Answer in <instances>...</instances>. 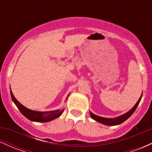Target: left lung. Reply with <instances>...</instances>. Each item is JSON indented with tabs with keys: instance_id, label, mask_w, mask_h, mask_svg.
<instances>
[{
	"instance_id": "8db88e82",
	"label": "left lung",
	"mask_w": 152,
	"mask_h": 152,
	"mask_svg": "<svg viewBox=\"0 0 152 152\" xmlns=\"http://www.w3.org/2000/svg\"><path fill=\"white\" fill-rule=\"evenodd\" d=\"M142 95H141L140 98H139V100H138V102H137V104L134 105V107L132 108L130 111H129L128 112L126 113V114L121 115V116H118V117L111 118H104V117H102V116H97V115H96V114H94L93 113L91 112V111L89 112L90 116H91V117L93 118V119L95 120V121H98V122H99V123L102 124L107 125V126H116V125L121 124V123L124 122L126 119H128V118H129L132 114H133V113L135 111L136 109H137L138 105H139V102H140L141 99H142Z\"/></svg>"
}]
</instances>
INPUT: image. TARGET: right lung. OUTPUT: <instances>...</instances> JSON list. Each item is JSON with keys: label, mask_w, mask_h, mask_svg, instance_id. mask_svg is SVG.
I'll return each mask as SVG.
<instances>
[{"label": "right lung", "mask_w": 152, "mask_h": 152, "mask_svg": "<svg viewBox=\"0 0 152 152\" xmlns=\"http://www.w3.org/2000/svg\"><path fill=\"white\" fill-rule=\"evenodd\" d=\"M10 91V96L13 102L16 105L17 108L19 109V111L21 112V114L23 115L25 117L28 119L31 120L32 121L36 122H48L52 121V120L55 119V118H58L64 112V109L60 110L57 109L55 111H33L28 108H26L23 105H22L20 102L15 98L12 93L11 90ZM68 95V96H69ZM67 96V98H68Z\"/></svg>", "instance_id": "1"}]
</instances>
